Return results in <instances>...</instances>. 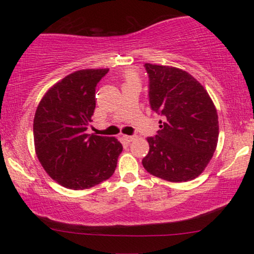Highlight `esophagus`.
<instances>
[{"instance_id":"1","label":"esophagus","mask_w":254,"mask_h":254,"mask_svg":"<svg viewBox=\"0 0 254 254\" xmlns=\"http://www.w3.org/2000/svg\"><path fill=\"white\" fill-rule=\"evenodd\" d=\"M123 138H124V141L126 142V143H130L131 141H134L135 138H136V136H129V135H123Z\"/></svg>"}]
</instances>
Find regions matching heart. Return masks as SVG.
Masks as SVG:
<instances>
[{"mask_svg":"<svg viewBox=\"0 0 254 254\" xmlns=\"http://www.w3.org/2000/svg\"><path fill=\"white\" fill-rule=\"evenodd\" d=\"M125 77H126L127 81H133V79H136V74L134 71H127Z\"/></svg>","mask_w":254,"mask_h":254,"instance_id":"heart-1","label":"heart"}]
</instances>
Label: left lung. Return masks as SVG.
Instances as JSON below:
<instances>
[{"instance_id": "1", "label": "left lung", "mask_w": 254, "mask_h": 254, "mask_svg": "<svg viewBox=\"0 0 254 254\" xmlns=\"http://www.w3.org/2000/svg\"><path fill=\"white\" fill-rule=\"evenodd\" d=\"M149 75L151 109L162 116L159 130L148 137L142 159L150 175L172 183L195 179L216 150L218 116L210 96L183 69L144 64Z\"/></svg>"}]
</instances>
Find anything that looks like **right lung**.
I'll use <instances>...</instances> for the list:
<instances>
[{
	"mask_svg": "<svg viewBox=\"0 0 254 254\" xmlns=\"http://www.w3.org/2000/svg\"><path fill=\"white\" fill-rule=\"evenodd\" d=\"M109 69H82L52 85L33 120L34 149L47 175L69 190H86L116 171L123 145L116 137L86 134L96 86Z\"/></svg>",
	"mask_w": 254,
	"mask_h": 254,
	"instance_id": "right-lung-1",
	"label": "right lung"
}]
</instances>
